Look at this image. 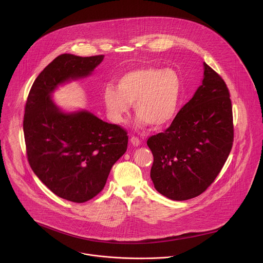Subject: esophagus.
I'll return each mask as SVG.
<instances>
[{"instance_id": "esophagus-1", "label": "esophagus", "mask_w": 263, "mask_h": 263, "mask_svg": "<svg viewBox=\"0 0 263 263\" xmlns=\"http://www.w3.org/2000/svg\"><path fill=\"white\" fill-rule=\"evenodd\" d=\"M130 140H131V143H132L134 146H138V145L140 144V142H141V140H140L137 136H132Z\"/></svg>"}]
</instances>
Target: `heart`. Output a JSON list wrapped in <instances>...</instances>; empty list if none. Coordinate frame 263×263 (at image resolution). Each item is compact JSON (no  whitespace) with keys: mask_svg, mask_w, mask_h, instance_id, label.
Wrapping results in <instances>:
<instances>
[{"mask_svg":"<svg viewBox=\"0 0 263 263\" xmlns=\"http://www.w3.org/2000/svg\"><path fill=\"white\" fill-rule=\"evenodd\" d=\"M181 88V80L175 70L152 66L139 67L120 77L117 88L106 86L103 100L108 117L115 124H123L126 121L131 104H134L139 126L149 123L159 128L175 118Z\"/></svg>","mask_w":263,"mask_h":263,"instance_id":"heart-1","label":"heart"}]
</instances>
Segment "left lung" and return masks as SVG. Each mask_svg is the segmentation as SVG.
Returning a JSON list of instances; mask_svg holds the SVG:
<instances>
[{
    "label": "left lung",
    "instance_id": "1",
    "mask_svg": "<svg viewBox=\"0 0 263 263\" xmlns=\"http://www.w3.org/2000/svg\"><path fill=\"white\" fill-rule=\"evenodd\" d=\"M229 89L204 62V79L171 126L148 137L154 161L151 179L158 193L175 201L196 198L213 183L233 145Z\"/></svg>",
    "mask_w": 263,
    "mask_h": 263
}]
</instances>
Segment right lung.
I'll return each mask as SVG.
<instances>
[{
    "label": "right lung",
    "mask_w": 263,
    "mask_h": 263,
    "mask_svg": "<svg viewBox=\"0 0 263 263\" xmlns=\"http://www.w3.org/2000/svg\"><path fill=\"white\" fill-rule=\"evenodd\" d=\"M104 55L62 54L39 74L24 116L29 164L56 196L84 203L102 192L111 167L125 154L128 133L88 111L65 114L52 101L58 85L88 76Z\"/></svg>",
    "instance_id": "add662e5"
}]
</instances>
